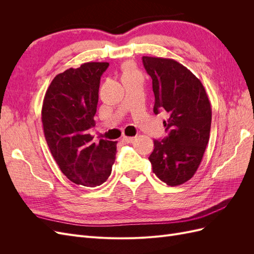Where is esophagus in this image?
<instances>
[{
	"label": "esophagus",
	"mask_w": 254,
	"mask_h": 254,
	"mask_svg": "<svg viewBox=\"0 0 254 254\" xmlns=\"http://www.w3.org/2000/svg\"><path fill=\"white\" fill-rule=\"evenodd\" d=\"M135 137L134 136H123L122 137V142L124 143H132L134 141Z\"/></svg>",
	"instance_id": "obj_1"
}]
</instances>
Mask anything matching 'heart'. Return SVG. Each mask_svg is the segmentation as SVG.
Listing matches in <instances>:
<instances>
[{
	"mask_svg": "<svg viewBox=\"0 0 254 254\" xmlns=\"http://www.w3.org/2000/svg\"><path fill=\"white\" fill-rule=\"evenodd\" d=\"M132 72H134L132 65L130 64H125V66H124V74H129V73H132Z\"/></svg>",
	"mask_w": 254,
	"mask_h": 254,
	"instance_id": "1",
	"label": "heart"
}]
</instances>
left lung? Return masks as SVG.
<instances>
[{
	"instance_id": "1",
	"label": "left lung",
	"mask_w": 254,
	"mask_h": 254,
	"mask_svg": "<svg viewBox=\"0 0 254 254\" xmlns=\"http://www.w3.org/2000/svg\"><path fill=\"white\" fill-rule=\"evenodd\" d=\"M152 79L153 112H167L163 140H153L152 172L170 187L189 181L198 170L210 139L212 108L201 81L178 61L143 56Z\"/></svg>"
}]
</instances>
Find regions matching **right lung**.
I'll use <instances>...</instances> for the list:
<instances>
[{
    "label": "right lung",
    "instance_id": "1",
    "mask_svg": "<svg viewBox=\"0 0 254 254\" xmlns=\"http://www.w3.org/2000/svg\"><path fill=\"white\" fill-rule=\"evenodd\" d=\"M108 63H87L55 76L41 111L43 131L52 156L68 180L83 187L103 184L111 174L117 143H92L101 76Z\"/></svg>",
    "mask_w": 254,
    "mask_h": 254
}]
</instances>
